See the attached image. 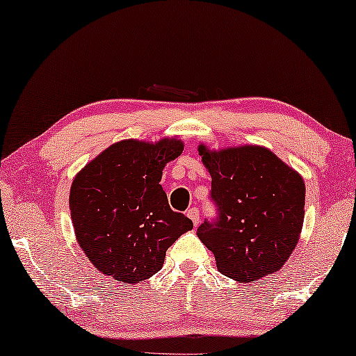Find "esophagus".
Listing matches in <instances>:
<instances>
[{"label":"esophagus","mask_w":356,"mask_h":356,"mask_svg":"<svg viewBox=\"0 0 356 356\" xmlns=\"http://www.w3.org/2000/svg\"><path fill=\"white\" fill-rule=\"evenodd\" d=\"M186 214H188V218L192 220V224H194V227L199 225V222H200L199 209H197L195 207H192V208L188 209V211H186Z\"/></svg>","instance_id":"34e87169"}]
</instances>
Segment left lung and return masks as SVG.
<instances>
[{
	"label": "left lung",
	"instance_id": "obj_1",
	"mask_svg": "<svg viewBox=\"0 0 356 356\" xmlns=\"http://www.w3.org/2000/svg\"><path fill=\"white\" fill-rule=\"evenodd\" d=\"M202 161L211 175L209 199L216 218L197 229L216 257L218 270L240 282L277 271L298 243L305 219V181L261 147L209 151Z\"/></svg>",
	"mask_w": 356,
	"mask_h": 356
}]
</instances>
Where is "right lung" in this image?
<instances>
[{
    "label": "right lung",
    "instance_id": "right-lung-1",
    "mask_svg": "<svg viewBox=\"0 0 356 356\" xmlns=\"http://www.w3.org/2000/svg\"><path fill=\"white\" fill-rule=\"evenodd\" d=\"M179 140H123L85 165L71 186L75 236L86 257L115 281L137 284L162 268L167 249L192 229L173 211L159 184L167 162L183 153Z\"/></svg>",
    "mask_w": 356,
    "mask_h": 356
}]
</instances>
